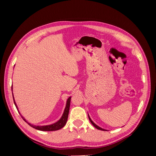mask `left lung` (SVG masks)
I'll use <instances>...</instances> for the list:
<instances>
[{
    "label": "left lung",
    "instance_id": "obj_1",
    "mask_svg": "<svg viewBox=\"0 0 156 156\" xmlns=\"http://www.w3.org/2000/svg\"><path fill=\"white\" fill-rule=\"evenodd\" d=\"M88 119H89V120H90V122L92 123V124L96 127V129H100V130H102V131H107V129H103V128H101V127H100V126H97L95 123H94V122L91 120V119L90 118V116L88 115Z\"/></svg>",
    "mask_w": 156,
    "mask_h": 156
}]
</instances>
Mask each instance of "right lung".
Here are the masks:
<instances>
[{"label": "right lung", "instance_id": "right-lung-1", "mask_svg": "<svg viewBox=\"0 0 156 156\" xmlns=\"http://www.w3.org/2000/svg\"><path fill=\"white\" fill-rule=\"evenodd\" d=\"M13 94V92H12ZM13 101H14V104H15L17 109L19 112V109H18V107L17 105L16 104V103L15 101V100H14V98H13ZM70 101H71V97H69L68 100L66 101V107L64 108V111L63 112V115L62 116V117L60 118V119L57 121L55 123L53 124H51V125H48V126H35V125H32L30 123L28 122L26 119H25L24 117H23L21 114L20 112H19V113L21 115V116L22 117V119L24 120L25 122H26L27 123L29 124L30 126L32 127L33 128H35L37 130H40V131H56V130H58L61 128H62V127L66 125L68 120V114H69V106H70Z\"/></svg>", "mask_w": 156, "mask_h": 156}]
</instances>
